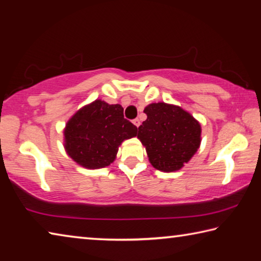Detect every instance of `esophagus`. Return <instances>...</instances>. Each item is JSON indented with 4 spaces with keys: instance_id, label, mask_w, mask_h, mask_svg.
Wrapping results in <instances>:
<instances>
[{
    "instance_id": "obj_1",
    "label": "esophagus",
    "mask_w": 261,
    "mask_h": 261,
    "mask_svg": "<svg viewBox=\"0 0 261 261\" xmlns=\"http://www.w3.org/2000/svg\"><path fill=\"white\" fill-rule=\"evenodd\" d=\"M132 123H134V124H135L137 127H138V126L140 125V120H139V118H135V120L132 121Z\"/></svg>"
}]
</instances>
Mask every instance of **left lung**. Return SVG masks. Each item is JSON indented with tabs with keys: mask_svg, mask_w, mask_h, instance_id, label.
<instances>
[{
	"mask_svg": "<svg viewBox=\"0 0 261 261\" xmlns=\"http://www.w3.org/2000/svg\"><path fill=\"white\" fill-rule=\"evenodd\" d=\"M147 120L138 127V138L146 147L154 168L162 171L180 169L200 145V124L177 106L158 102L144 109Z\"/></svg>",
	"mask_w": 261,
	"mask_h": 261,
	"instance_id": "8db88e82",
	"label": "left lung"
}]
</instances>
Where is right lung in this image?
<instances>
[{"instance_id": "add662e5", "label": "right lung", "mask_w": 261, "mask_h": 261, "mask_svg": "<svg viewBox=\"0 0 261 261\" xmlns=\"http://www.w3.org/2000/svg\"><path fill=\"white\" fill-rule=\"evenodd\" d=\"M137 130L124 118L121 105L95 100L78 110L68 122L64 146L78 165L98 169L115 160L122 141L137 136Z\"/></svg>"}]
</instances>
